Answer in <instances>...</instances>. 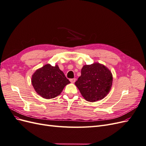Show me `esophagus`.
<instances>
[{
    "label": "esophagus",
    "instance_id": "1",
    "mask_svg": "<svg viewBox=\"0 0 146 146\" xmlns=\"http://www.w3.org/2000/svg\"><path fill=\"white\" fill-rule=\"evenodd\" d=\"M76 78H71V79H70V82H71V83H74L75 82H76Z\"/></svg>",
    "mask_w": 146,
    "mask_h": 146
}]
</instances>
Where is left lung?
Instances as JSON below:
<instances>
[{"label": "left lung", "mask_w": 146, "mask_h": 146, "mask_svg": "<svg viewBox=\"0 0 146 146\" xmlns=\"http://www.w3.org/2000/svg\"><path fill=\"white\" fill-rule=\"evenodd\" d=\"M113 75L102 64L94 63L83 66L81 76L75 83L82 96L91 102L104 99L111 90Z\"/></svg>", "instance_id": "left-lung-1"}]
</instances>
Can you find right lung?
I'll use <instances>...</instances> for the list:
<instances>
[{
  "label": "right lung",
  "instance_id": "1",
  "mask_svg": "<svg viewBox=\"0 0 146 146\" xmlns=\"http://www.w3.org/2000/svg\"><path fill=\"white\" fill-rule=\"evenodd\" d=\"M69 83V80L57 64L55 66L45 64L38 69L32 76V84L35 91L46 99H53L60 95Z\"/></svg>",
  "mask_w": 146,
  "mask_h": 146
}]
</instances>
